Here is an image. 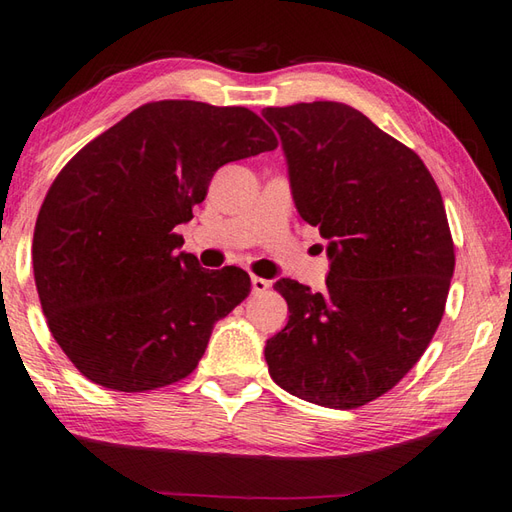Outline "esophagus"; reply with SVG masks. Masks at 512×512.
Segmentation results:
<instances>
[{"label":"esophagus","instance_id":"esophagus-1","mask_svg":"<svg viewBox=\"0 0 512 512\" xmlns=\"http://www.w3.org/2000/svg\"><path fill=\"white\" fill-rule=\"evenodd\" d=\"M267 289H271L269 280L260 278V276H252V291H254V294H265Z\"/></svg>","mask_w":512,"mask_h":512}]
</instances>
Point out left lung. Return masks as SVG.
Here are the masks:
<instances>
[{
  "instance_id": "obj_1",
  "label": "left lung",
  "mask_w": 512,
  "mask_h": 512,
  "mask_svg": "<svg viewBox=\"0 0 512 512\" xmlns=\"http://www.w3.org/2000/svg\"><path fill=\"white\" fill-rule=\"evenodd\" d=\"M283 141L300 216L327 238L325 294L283 278L269 375L300 400L358 409L422 358L455 269L448 218L420 156L336 101L265 108Z\"/></svg>"
}]
</instances>
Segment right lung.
Segmentation results:
<instances>
[{"label": "right lung", "mask_w": 512, "mask_h": 512, "mask_svg": "<svg viewBox=\"0 0 512 512\" xmlns=\"http://www.w3.org/2000/svg\"><path fill=\"white\" fill-rule=\"evenodd\" d=\"M278 148L241 106L165 99L132 110L57 174L41 203L33 269L41 309L81 375L125 393L187 378L214 322L249 296L238 267L176 252V225L225 163Z\"/></svg>", "instance_id": "add662e5"}]
</instances>
